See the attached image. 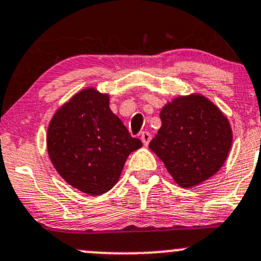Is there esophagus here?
I'll use <instances>...</instances> for the list:
<instances>
[{
	"label": "esophagus",
	"mask_w": 261,
	"mask_h": 261,
	"mask_svg": "<svg viewBox=\"0 0 261 261\" xmlns=\"http://www.w3.org/2000/svg\"><path fill=\"white\" fill-rule=\"evenodd\" d=\"M140 139H142V142L144 143V145H148L150 142V139H152V135H150L148 131H143V133L140 134Z\"/></svg>",
	"instance_id": "1"
}]
</instances>
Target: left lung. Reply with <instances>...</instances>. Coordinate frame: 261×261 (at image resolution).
Returning a JSON list of instances; mask_svg holds the SVG:
<instances>
[{
  "label": "left lung",
  "mask_w": 261,
  "mask_h": 261,
  "mask_svg": "<svg viewBox=\"0 0 261 261\" xmlns=\"http://www.w3.org/2000/svg\"><path fill=\"white\" fill-rule=\"evenodd\" d=\"M162 126L149 148L182 188L215 175L232 145V128L220 109L202 95L179 96L160 113Z\"/></svg>",
  "instance_id": "obj_1"
}]
</instances>
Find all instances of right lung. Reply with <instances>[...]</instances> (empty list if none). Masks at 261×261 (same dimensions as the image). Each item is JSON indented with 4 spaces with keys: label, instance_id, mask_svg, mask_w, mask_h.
I'll use <instances>...</instances> for the list:
<instances>
[{
    "label": "right lung",
    "instance_id": "right-lung-1",
    "mask_svg": "<svg viewBox=\"0 0 261 261\" xmlns=\"http://www.w3.org/2000/svg\"><path fill=\"white\" fill-rule=\"evenodd\" d=\"M109 108V96L85 89L54 114L47 152L65 181L99 196L114 187L128 154L142 147Z\"/></svg>",
    "mask_w": 261,
    "mask_h": 261
}]
</instances>
